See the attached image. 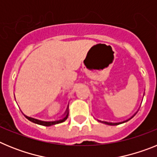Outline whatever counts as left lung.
Masks as SVG:
<instances>
[{"mask_svg":"<svg viewBox=\"0 0 157 157\" xmlns=\"http://www.w3.org/2000/svg\"><path fill=\"white\" fill-rule=\"evenodd\" d=\"M136 113H137V112H136ZM135 113V114H136ZM135 114L134 115V116H131V117L130 118H129L128 120H124V121H123V122H119V123H110V122H106V121H101V120H98V122H101V123H105V124H107V125H112V126H115V125H119V124H121V123H126V122H127V121H129V120H130V119H132L133 117H134V116H135Z\"/></svg>","mask_w":157,"mask_h":157,"instance_id":"obj_1","label":"left lung"}]
</instances>
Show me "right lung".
<instances>
[{"instance_id": "1", "label": "right lung", "mask_w": 157, "mask_h": 157, "mask_svg": "<svg viewBox=\"0 0 157 157\" xmlns=\"http://www.w3.org/2000/svg\"><path fill=\"white\" fill-rule=\"evenodd\" d=\"M25 117L27 118V120L31 121L32 123H34L36 124H39V125H42V126H45V127H49V126H52V125H55V124H58V123H63L64 122L65 120L67 119L68 117V108L67 109L66 112L65 113L63 114V117L61 119H59V120H56L55 121H42V120H37V119H34V118H32V117H29V116H26L24 115Z\"/></svg>"}]
</instances>
